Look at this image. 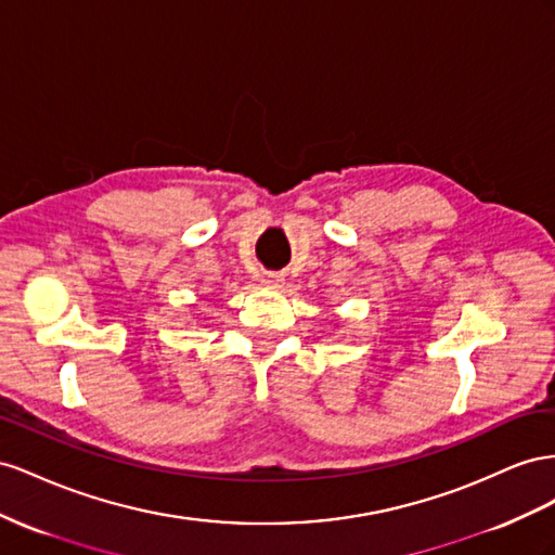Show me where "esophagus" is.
<instances>
[{"label":"esophagus","instance_id":"obj_1","mask_svg":"<svg viewBox=\"0 0 555 555\" xmlns=\"http://www.w3.org/2000/svg\"><path fill=\"white\" fill-rule=\"evenodd\" d=\"M262 283H264V286H269V288H279L281 283H283V276H281V274H272V272H267V274L262 276Z\"/></svg>","mask_w":555,"mask_h":555}]
</instances>
